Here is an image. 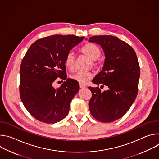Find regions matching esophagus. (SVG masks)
<instances>
[{"instance_id": "obj_1", "label": "esophagus", "mask_w": 159, "mask_h": 159, "mask_svg": "<svg viewBox=\"0 0 159 159\" xmlns=\"http://www.w3.org/2000/svg\"><path fill=\"white\" fill-rule=\"evenodd\" d=\"M80 87L81 89H84V88L86 87V86H85V85L82 84H80Z\"/></svg>"}]
</instances>
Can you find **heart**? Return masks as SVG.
I'll return each instance as SVG.
<instances>
[{
    "label": "heart",
    "mask_w": 159,
    "mask_h": 159,
    "mask_svg": "<svg viewBox=\"0 0 159 159\" xmlns=\"http://www.w3.org/2000/svg\"><path fill=\"white\" fill-rule=\"evenodd\" d=\"M82 52L87 55L93 61L97 60L101 56V50L94 43H87L85 44L81 49ZM75 55L74 52H69L65 57V65L69 69H72L74 66ZM93 74L90 72L77 71L71 75V78L80 84H85L87 81L92 79Z\"/></svg>",
    "instance_id": "heart-1"
}]
</instances>
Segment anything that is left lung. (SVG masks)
<instances>
[{
	"instance_id": "left-lung-1",
	"label": "left lung",
	"mask_w": 159,
	"mask_h": 159,
	"mask_svg": "<svg viewBox=\"0 0 159 159\" xmlns=\"http://www.w3.org/2000/svg\"><path fill=\"white\" fill-rule=\"evenodd\" d=\"M89 41L99 44L105 55L102 71L93 82L108 87L102 93L99 87H89L93 93L90 112L101 122L115 121L125 115L137 96L140 75L137 57L130 45L116 36H94Z\"/></svg>"
}]
</instances>
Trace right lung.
<instances>
[{
	"label": "right lung",
	"instance_id": "right-lung-1",
	"mask_svg": "<svg viewBox=\"0 0 159 159\" xmlns=\"http://www.w3.org/2000/svg\"><path fill=\"white\" fill-rule=\"evenodd\" d=\"M84 37L55 34L33 43L20 67V99L30 114L39 121L55 123L68 115L79 84L67 79L58 89L52 84L58 78L66 79V54Z\"/></svg>",
	"mask_w": 159,
	"mask_h": 159
}]
</instances>
